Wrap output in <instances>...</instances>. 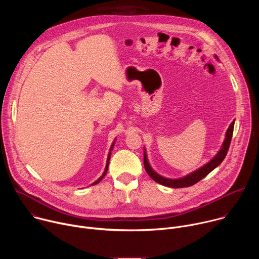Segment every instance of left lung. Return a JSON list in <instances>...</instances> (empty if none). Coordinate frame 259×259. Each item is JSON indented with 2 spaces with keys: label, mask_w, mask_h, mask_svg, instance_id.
I'll list each match as a JSON object with an SVG mask.
<instances>
[{
  "label": "left lung",
  "mask_w": 259,
  "mask_h": 259,
  "mask_svg": "<svg viewBox=\"0 0 259 259\" xmlns=\"http://www.w3.org/2000/svg\"><path fill=\"white\" fill-rule=\"evenodd\" d=\"M217 58V56H215ZM234 125H235V121L232 122V124L230 125L227 134H226V139L224 141L223 146H221V150L218 152V154L209 162L207 163L205 166L201 167L200 169L194 171L193 173L184 176L182 178L179 179H169V178H165L161 175H159L158 173H156L152 167L149 164V161H147L146 158V153L144 151V155H143V164H144V168L145 171L147 172L151 176V178H153L156 182L163 184L165 187H169V188H173V189H178V188H188V187H192L194 186L195 183L199 182L201 179H203L205 176H207L212 170H214L217 166H219L223 162L228 154V151L230 149V144L232 141V137H233V132H234Z\"/></svg>",
  "instance_id": "8db88e82"
}]
</instances>
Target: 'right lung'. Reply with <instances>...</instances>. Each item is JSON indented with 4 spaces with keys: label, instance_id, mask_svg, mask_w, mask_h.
Instances as JSON below:
<instances>
[{
    "label": "right lung",
    "instance_id": "add662e5",
    "mask_svg": "<svg viewBox=\"0 0 259 259\" xmlns=\"http://www.w3.org/2000/svg\"><path fill=\"white\" fill-rule=\"evenodd\" d=\"M113 147H114V143H113V145H112V147H110V151L113 150ZM109 159H110V153L108 154V157H107V161H106V166H105V169H104V172H103V174L95 181V182H93L91 186H94V184H97L100 180H102V178L105 176V174H106V172H107V168H108V164H109Z\"/></svg>",
    "mask_w": 259,
    "mask_h": 259
}]
</instances>
